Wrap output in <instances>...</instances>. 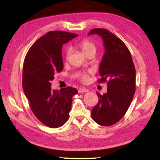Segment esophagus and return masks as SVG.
<instances>
[{
    "mask_svg": "<svg viewBox=\"0 0 160 160\" xmlns=\"http://www.w3.org/2000/svg\"><path fill=\"white\" fill-rule=\"evenodd\" d=\"M89 90L88 89H85V88H80L79 90H78V92L79 93H82V92H88Z\"/></svg>",
    "mask_w": 160,
    "mask_h": 160,
    "instance_id": "obj_1",
    "label": "esophagus"
}]
</instances>
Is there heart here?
Here are the masks:
<instances>
[{
    "mask_svg": "<svg viewBox=\"0 0 160 160\" xmlns=\"http://www.w3.org/2000/svg\"><path fill=\"white\" fill-rule=\"evenodd\" d=\"M78 48L82 51V53L85 54V56H89V55H94L97 51V46L94 44L92 42L90 41L88 39H83L82 41H81L79 44L78 45ZM70 54V50L68 49L66 51V58L68 60L69 58V56ZM92 71H88V72H82V74L80 75V80L83 82H86L89 79V75L91 73Z\"/></svg>",
    "mask_w": 160,
    "mask_h": 160,
    "instance_id": "b5f03b06",
    "label": "heart"
}]
</instances>
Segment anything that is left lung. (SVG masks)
<instances>
[{"label":"left lung","instance_id":"left-lung-1","mask_svg":"<svg viewBox=\"0 0 160 160\" xmlns=\"http://www.w3.org/2000/svg\"><path fill=\"white\" fill-rule=\"evenodd\" d=\"M102 38L104 54L99 66V83L107 82V92H97L99 102L92 110V118L100 126H109L126 114L135 92V68L131 52L122 40L103 28L91 29L88 35Z\"/></svg>","mask_w":160,"mask_h":160}]
</instances>
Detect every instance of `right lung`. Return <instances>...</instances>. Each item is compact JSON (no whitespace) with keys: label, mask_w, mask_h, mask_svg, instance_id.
Returning <instances> with one entry per match:
<instances>
[{"label":"right lung","mask_w":160,"mask_h":160,"mask_svg":"<svg viewBox=\"0 0 160 160\" xmlns=\"http://www.w3.org/2000/svg\"><path fill=\"white\" fill-rule=\"evenodd\" d=\"M77 36L67 32H48L34 43L24 61L22 87L29 107L38 120L51 128L66 123L72 97L78 93L72 87L60 91L51 88L54 75L63 69L62 46Z\"/></svg>","instance_id":"right-lung-1"}]
</instances>
